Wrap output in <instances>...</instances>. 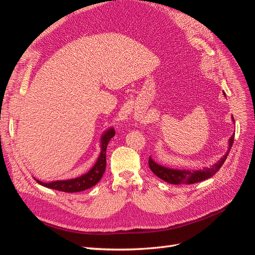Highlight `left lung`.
Instances as JSON below:
<instances>
[{
	"label": "left lung",
	"mask_w": 255,
	"mask_h": 255,
	"mask_svg": "<svg viewBox=\"0 0 255 255\" xmlns=\"http://www.w3.org/2000/svg\"><path fill=\"white\" fill-rule=\"evenodd\" d=\"M233 118V117H232ZM234 121V118H233ZM234 141V134L231 136L230 140H229V150L228 152L221 157L219 161H217L215 165L211 166L210 168H203L201 170H196V171H190V170H179V169H170V168H166L160 165H157L155 161H153L151 157H149V167L151 169V171L158 176L159 179L164 180L170 184L174 185H181V184H195L198 182L204 181L208 177L213 176L215 173H217L221 166L225 163L231 148L233 145Z\"/></svg>",
	"instance_id": "1"
}]
</instances>
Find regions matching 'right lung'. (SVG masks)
<instances>
[{"label":"right lung","instance_id":"obj_1","mask_svg":"<svg viewBox=\"0 0 255 255\" xmlns=\"http://www.w3.org/2000/svg\"><path fill=\"white\" fill-rule=\"evenodd\" d=\"M114 135H115L114 128H111L107 130L106 133H104L101 139V153H100L95 166L92 167L86 174L76 177V179L67 180V181H55L52 183H43L40 181H37V183H39L44 187L64 191V192H78V191L86 190L92 186H95V185L101 180V177L103 176V173L105 171L106 148L110 140L114 137Z\"/></svg>","mask_w":255,"mask_h":255}]
</instances>
